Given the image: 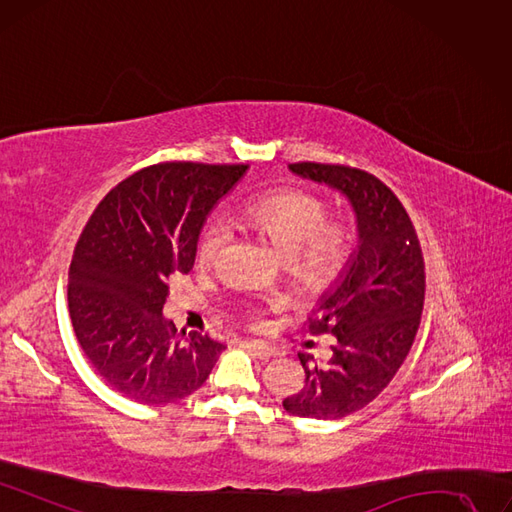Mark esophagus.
<instances>
[{
	"label": "esophagus",
	"instance_id": "obj_1",
	"mask_svg": "<svg viewBox=\"0 0 512 512\" xmlns=\"http://www.w3.org/2000/svg\"><path fill=\"white\" fill-rule=\"evenodd\" d=\"M242 346L249 350L253 356H257L259 361H270V358L274 356V348L272 346H268V344H263V342H242Z\"/></svg>",
	"mask_w": 512,
	"mask_h": 512
}]
</instances>
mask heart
<instances>
[{
  "instance_id": "obj_1",
  "label": "heart",
  "mask_w": 512,
  "mask_h": 512,
  "mask_svg": "<svg viewBox=\"0 0 512 512\" xmlns=\"http://www.w3.org/2000/svg\"><path fill=\"white\" fill-rule=\"evenodd\" d=\"M329 204L304 189H276L253 196L238 208V221L272 238L289 255L293 278L308 289L323 287L346 268L354 253L356 230L348 217H327ZM232 240V227L221 217L200 227L196 255L200 263H215ZM268 304L278 308L280 297ZM255 314L253 304H244Z\"/></svg>"
}]
</instances>
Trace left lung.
<instances>
[{
	"mask_svg": "<svg viewBox=\"0 0 512 512\" xmlns=\"http://www.w3.org/2000/svg\"><path fill=\"white\" fill-rule=\"evenodd\" d=\"M291 170L346 194L358 221L350 268L306 325L312 335H335L333 356L312 365L299 354L306 386L282 401L297 418L337 420L369 405L405 363L424 310V255L405 206L375 175L320 162H295Z\"/></svg>",
	"mask_w": 512,
	"mask_h": 512,
	"instance_id": "obj_1",
	"label": "left lung"
}]
</instances>
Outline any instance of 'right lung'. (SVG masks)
Here are the masks:
<instances>
[{
	"instance_id": "1",
	"label": "right lung",
	"mask_w": 512,
	"mask_h": 512,
	"mask_svg": "<svg viewBox=\"0 0 512 512\" xmlns=\"http://www.w3.org/2000/svg\"><path fill=\"white\" fill-rule=\"evenodd\" d=\"M249 164L160 162L97 204L73 249L67 301L75 337L103 382L166 405L196 392L223 344L162 316L170 282L194 268L200 227Z\"/></svg>"
}]
</instances>
